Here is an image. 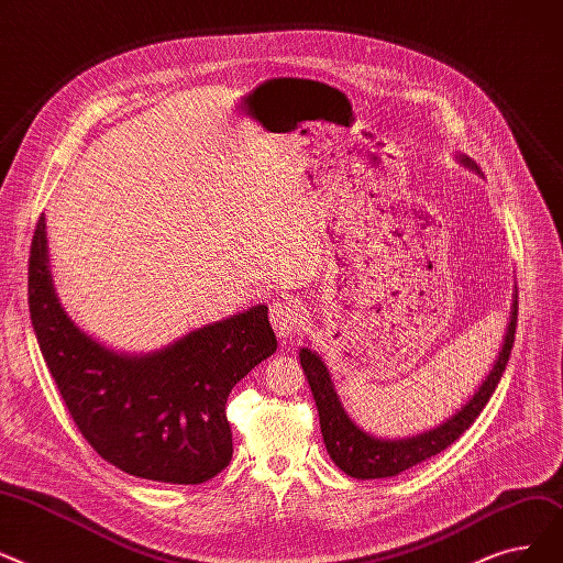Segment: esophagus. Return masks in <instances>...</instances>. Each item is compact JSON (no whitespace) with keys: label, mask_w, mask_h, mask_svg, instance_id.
<instances>
[{"label":"esophagus","mask_w":563,"mask_h":563,"mask_svg":"<svg viewBox=\"0 0 563 563\" xmlns=\"http://www.w3.org/2000/svg\"><path fill=\"white\" fill-rule=\"evenodd\" d=\"M300 320V305L292 298H284L271 305V323L279 339H288L298 328Z\"/></svg>","instance_id":"34e87169"}]
</instances>
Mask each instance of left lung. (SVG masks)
Masks as SVG:
<instances>
[{
    "label": "left lung",
    "mask_w": 563,
    "mask_h": 563,
    "mask_svg": "<svg viewBox=\"0 0 563 563\" xmlns=\"http://www.w3.org/2000/svg\"><path fill=\"white\" fill-rule=\"evenodd\" d=\"M456 159L463 167L481 176L472 157L456 153ZM516 320H518V290L514 288V300H511V311H508L506 332L499 345V353L493 366L488 368L486 378L481 380L474 394L451 417H446L433 428H428L423 433H417L410 438H396V440L376 438L366 433L364 428H360L351 419V415L345 412L323 357H320L316 351H311V347H300V364L305 368L307 383L316 400L318 417H320V433H323L325 449L330 453V459L334 461V465L347 476L362 478V481L389 478L428 461L431 456H435V453L444 451L449 444L456 442L474 423L481 410L486 408L497 383L501 380V373L508 364V357H511V347L516 339Z\"/></svg>",
    "instance_id": "1"
}]
</instances>
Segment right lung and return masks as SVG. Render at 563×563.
Wrapping results in <instances>:
<instances>
[{"mask_svg": "<svg viewBox=\"0 0 563 563\" xmlns=\"http://www.w3.org/2000/svg\"><path fill=\"white\" fill-rule=\"evenodd\" d=\"M30 313L43 360L79 433L125 474L195 486L233 453L227 398L277 351L267 307L254 305L151 353H121L79 328L52 282L45 218L30 252Z\"/></svg>", "mask_w": 563, "mask_h": 563, "instance_id": "1", "label": "right lung"}]
</instances>
